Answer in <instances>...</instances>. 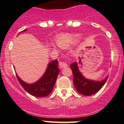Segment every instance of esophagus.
I'll list each match as a JSON object with an SVG mask.
<instances>
[{"mask_svg": "<svg viewBox=\"0 0 124 124\" xmlns=\"http://www.w3.org/2000/svg\"><path fill=\"white\" fill-rule=\"evenodd\" d=\"M60 68H65L66 66H68L67 63L64 62V61H60Z\"/></svg>", "mask_w": 124, "mask_h": 124, "instance_id": "esophagus-1", "label": "esophagus"}]
</instances>
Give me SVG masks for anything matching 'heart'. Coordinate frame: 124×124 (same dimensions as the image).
<instances>
[{"mask_svg": "<svg viewBox=\"0 0 124 124\" xmlns=\"http://www.w3.org/2000/svg\"><path fill=\"white\" fill-rule=\"evenodd\" d=\"M78 40V37L75 35H69V34H64L58 37L56 40V45L59 47L63 49L68 48L72 44Z\"/></svg>", "mask_w": 124, "mask_h": 124, "instance_id": "b5f03b06", "label": "heart"}]
</instances>
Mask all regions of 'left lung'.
I'll list each match as a JSON object with an SVG mask.
<instances>
[{"mask_svg": "<svg viewBox=\"0 0 124 124\" xmlns=\"http://www.w3.org/2000/svg\"><path fill=\"white\" fill-rule=\"evenodd\" d=\"M70 68L73 72V83L76 90L79 93L84 96H91L97 93L104 85L108 78L107 76L101 81L89 80L85 78L80 73L76 62L72 63L70 65Z\"/></svg>", "mask_w": 124, "mask_h": 124, "instance_id": "8db88e82", "label": "left lung"}]
</instances>
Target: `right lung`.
<instances>
[{
    "instance_id": "right-lung-1",
    "label": "right lung",
    "mask_w": 124,
    "mask_h": 124,
    "mask_svg": "<svg viewBox=\"0 0 124 124\" xmlns=\"http://www.w3.org/2000/svg\"><path fill=\"white\" fill-rule=\"evenodd\" d=\"M27 29L24 30L23 31ZM59 72L60 69L58 67V60H55L49 63L45 73L36 83L27 84L23 81L17 74L16 76L20 85L27 93L35 97H42L51 94Z\"/></svg>"
}]
</instances>
